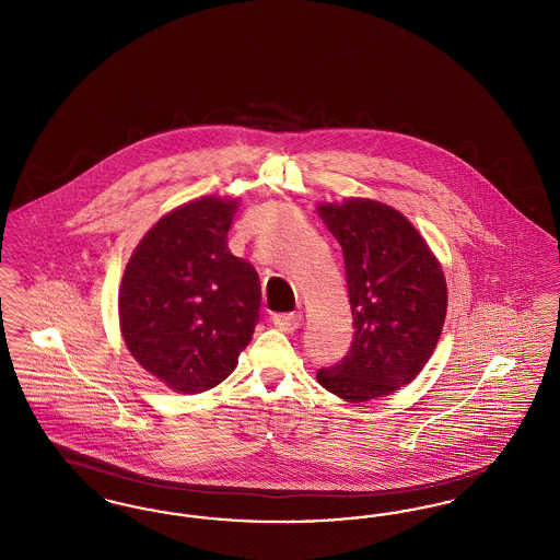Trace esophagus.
<instances>
[{"mask_svg":"<svg viewBox=\"0 0 560 560\" xmlns=\"http://www.w3.org/2000/svg\"><path fill=\"white\" fill-rule=\"evenodd\" d=\"M272 323L277 329H281L285 334H293L302 325V317L300 315H275Z\"/></svg>","mask_w":560,"mask_h":560,"instance_id":"obj_1","label":"esophagus"}]
</instances>
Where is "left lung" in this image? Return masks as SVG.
<instances>
[{"label":"left lung","mask_w":560,"mask_h":560,"mask_svg":"<svg viewBox=\"0 0 560 560\" xmlns=\"http://www.w3.org/2000/svg\"><path fill=\"white\" fill-rule=\"evenodd\" d=\"M320 220L345 254L352 345L320 386L348 402L409 384L434 352L447 315L443 268L416 226L373 199L320 203Z\"/></svg>","instance_id":"obj_1"}]
</instances>
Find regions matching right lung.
<instances>
[{
    "label": "right lung",
    "instance_id": "right-lung-1",
    "mask_svg": "<svg viewBox=\"0 0 560 560\" xmlns=\"http://www.w3.org/2000/svg\"><path fill=\"white\" fill-rule=\"evenodd\" d=\"M237 206L210 195L165 213L138 243L121 279L126 347L183 395L226 380L260 319L258 272L226 241Z\"/></svg>",
    "mask_w": 560,
    "mask_h": 560
}]
</instances>
